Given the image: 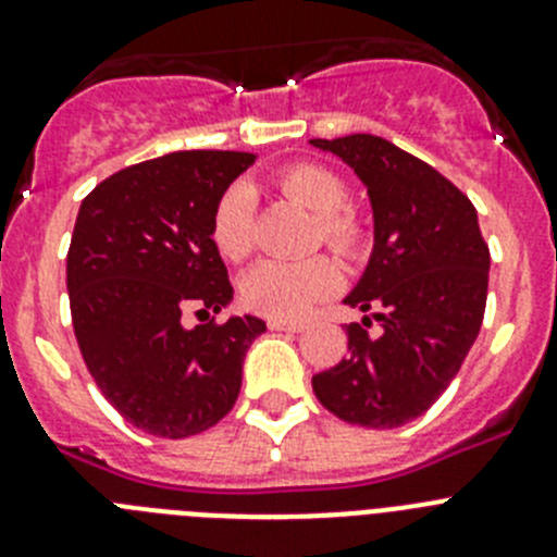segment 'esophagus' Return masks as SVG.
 <instances>
[{"instance_id": "1", "label": "esophagus", "mask_w": 557, "mask_h": 557, "mask_svg": "<svg viewBox=\"0 0 557 557\" xmlns=\"http://www.w3.org/2000/svg\"><path fill=\"white\" fill-rule=\"evenodd\" d=\"M268 326L273 329V332H304V323L284 321V318H268Z\"/></svg>"}]
</instances>
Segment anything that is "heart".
I'll list each match as a JSON object with an SVG mask.
<instances>
[{
    "instance_id": "obj_1",
    "label": "heart",
    "mask_w": 557,
    "mask_h": 557,
    "mask_svg": "<svg viewBox=\"0 0 557 557\" xmlns=\"http://www.w3.org/2000/svg\"><path fill=\"white\" fill-rule=\"evenodd\" d=\"M278 186L287 198L312 211L321 225L323 243L339 253H354L362 239L357 220L346 211L348 189L339 175L321 164H293L278 175ZM211 243L220 256L239 262L253 250V195L245 184H236L220 198L211 218ZM339 270L326 256L284 262L264 259L253 264L239 282L243 301L270 318H301L312 304L323 301L337 289Z\"/></svg>"
}]
</instances>
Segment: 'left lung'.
I'll return each mask as SVG.
<instances>
[{"label": "left lung", "mask_w": 557, "mask_h": 557, "mask_svg": "<svg viewBox=\"0 0 557 557\" xmlns=\"http://www.w3.org/2000/svg\"><path fill=\"white\" fill-rule=\"evenodd\" d=\"M368 189L373 250L343 304L366 312L346 326L348 357L312 376L329 412L368 430L424 416L474 346L488 298L491 253L471 200L437 170L371 133L312 139ZM371 320L380 332L371 335Z\"/></svg>", "instance_id": "obj_1"}]
</instances>
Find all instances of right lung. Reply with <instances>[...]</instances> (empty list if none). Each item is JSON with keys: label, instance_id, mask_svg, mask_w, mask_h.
<instances>
[{"label": "right lung", "instance_id": "obj_1", "mask_svg": "<svg viewBox=\"0 0 557 557\" xmlns=\"http://www.w3.org/2000/svg\"><path fill=\"white\" fill-rule=\"evenodd\" d=\"M253 152L184 150L113 172L77 211L66 289L77 346L102 396L156 437H189L228 416L253 314L186 329L234 298L211 218Z\"/></svg>", "mask_w": 557, "mask_h": 557}]
</instances>
